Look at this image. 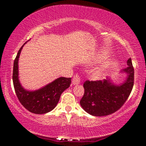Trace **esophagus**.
I'll return each mask as SVG.
<instances>
[{"instance_id":"34e87169","label":"esophagus","mask_w":146,"mask_h":146,"mask_svg":"<svg viewBox=\"0 0 146 146\" xmlns=\"http://www.w3.org/2000/svg\"><path fill=\"white\" fill-rule=\"evenodd\" d=\"M80 80H81V78H80V76H79L78 73H76L73 78V80H72V83L73 85H78L80 82Z\"/></svg>"}]
</instances>
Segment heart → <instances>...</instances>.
<instances>
[{
    "instance_id": "b5f03b06",
    "label": "heart",
    "mask_w": 146,
    "mask_h": 146,
    "mask_svg": "<svg viewBox=\"0 0 146 146\" xmlns=\"http://www.w3.org/2000/svg\"><path fill=\"white\" fill-rule=\"evenodd\" d=\"M102 74V70H100V69H98V70H97L94 73V76H95V78H99L100 76H101Z\"/></svg>"
}]
</instances>
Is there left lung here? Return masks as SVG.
<instances>
[{
    "label": "left lung",
    "mask_w": 146,
    "mask_h": 146,
    "mask_svg": "<svg viewBox=\"0 0 146 146\" xmlns=\"http://www.w3.org/2000/svg\"><path fill=\"white\" fill-rule=\"evenodd\" d=\"M128 66L123 70L128 74L123 83L114 85L110 80H86L83 84L85 92L80 100V105L88 114L103 117L113 114L123 105L130 95L134 83V69L131 58L127 61Z\"/></svg>",
    "instance_id": "left-lung-1"
}]
</instances>
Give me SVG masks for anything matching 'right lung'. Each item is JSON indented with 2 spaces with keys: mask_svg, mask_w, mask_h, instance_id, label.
<instances>
[{
  "mask_svg": "<svg viewBox=\"0 0 146 146\" xmlns=\"http://www.w3.org/2000/svg\"><path fill=\"white\" fill-rule=\"evenodd\" d=\"M17 52L13 65V81L15 91L22 105L34 114H42L54 110L59 101L60 97L71 82L70 78L61 77L54 82L35 91H27L20 85L18 79V58L23 46Z\"/></svg>",
  "mask_w": 146,
  "mask_h": 146,
  "instance_id": "1",
  "label": "right lung"
}]
</instances>
